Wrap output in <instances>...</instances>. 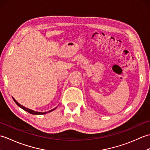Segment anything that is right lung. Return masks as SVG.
<instances>
[{"mask_svg": "<svg viewBox=\"0 0 150 150\" xmlns=\"http://www.w3.org/2000/svg\"><path fill=\"white\" fill-rule=\"evenodd\" d=\"M13 100L15 101V103L17 104V106H18L19 107L21 108L22 109H23L24 110L26 111L27 112L30 113H31V114H33V115H44V114H46V113H47L51 112V111L55 109V108H54V109H53V110H50V111H47V112H39V111H33V110H30V109H28V108H26L24 107L23 106H22L21 104L18 103V102H17V100H16L13 97Z\"/></svg>", "mask_w": 150, "mask_h": 150, "instance_id": "1", "label": "right lung"}]
</instances>
